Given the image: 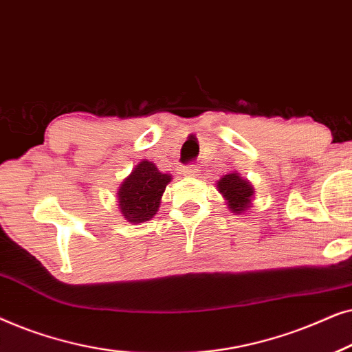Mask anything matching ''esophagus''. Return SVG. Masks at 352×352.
<instances>
[{
    "mask_svg": "<svg viewBox=\"0 0 352 352\" xmlns=\"http://www.w3.org/2000/svg\"><path fill=\"white\" fill-rule=\"evenodd\" d=\"M199 166L194 165V163H190V165H187L184 168V175L186 176H197V173H199Z\"/></svg>",
    "mask_w": 352,
    "mask_h": 352,
    "instance_id": "1",
    "label": "esophagus"
}]
</instances>
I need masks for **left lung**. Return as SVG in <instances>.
<instances>
[{"label": "left lung", "mask_w": 352, "mask_h": 352, "mask_svg": "<svg viewBox=\"0 0 352 352\" xmlns=\"http://www.w3.org/2000/svg\"><path fill=\"white\" fill-rule=\"evenodd\" d=\"M218 187L221 194L229 201V208L234 213H242L248 208V204L253 197V187L248 181L242 179L237 173H229L221 177Z\"/></svg>", "instance_id": "8db88e82"}]
</instances>
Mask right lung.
<instances>
[{"mask_svg":"<svg viewBox=\"0 0 352 352\" xmlns=\"http://www.w3.org/2000/svg\"><path fill=\"white\" fill-rule=\"evenodd\" d=\"M171 176L163 175L152 162L134 168L118 190L120 210L129 223H144L157 213L163 192Z\"/></svg>","mask_w":352,"mask_h":352,"instance_id":"obj_1","label":"right lung"}]
</instances>
